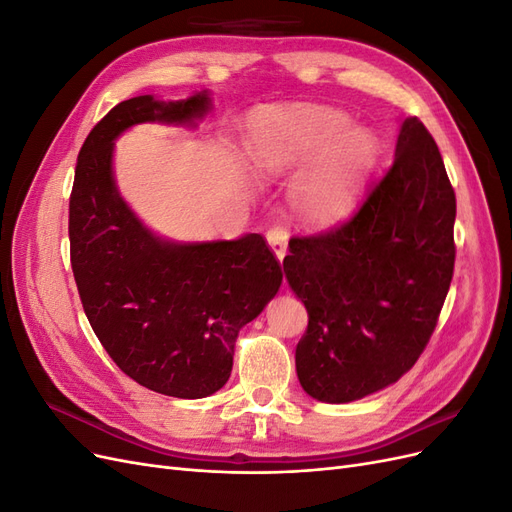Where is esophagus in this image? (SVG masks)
Returning a JSON list of instances; mask_svg holds the SVG:
<instances>
[{
  "label": "esophagus",
  "instance_id": "1",
  "mask_svg": "<svg viewBox=\"0 0 512 512\" xmlns=\"http://www.w3.org/2000/svg\"><path fill=\"white\" fill-rule=\"evenodd\" d=\"M267 241H269V245H271L273 254H275L277 258H280V260H284L286 250H288V232H286V228H282V226L269 228Z\"/></svg>",
  "mask_w": 512,
  "mask_h": 512
}]
</instances>
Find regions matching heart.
Returning a JSON list of instances; mask_svg holds the SVG:
<instances>
[{"mask_svg": "<svg viewBox=\"0 0 512 512\" xmlns=\"http://www.w3.org/2000/svg\"><path fill=\"white\" fill-rule=\"evenodd\" d=\"M245 156L262 175H280L314 160L297 181L292 205L307 222L342 218L359 198L378 158V138L324 106L271 108L250 119Z\"/></svg>", "mask_w": 512, "mask_h": 512, "instance_id": "obj_1", "label": "heart"}]
</instances>
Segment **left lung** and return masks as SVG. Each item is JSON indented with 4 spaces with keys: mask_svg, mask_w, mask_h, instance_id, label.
<instances>
[{
    "mask_svg": "<svg viewBox=\"0 0 512 512\" xmlns=\"http://www.w3.org/2000/svg\"><path fill=\"white\" fill-rule=\"evenodd\" d=\"M455 213L438 145L408 117L393 166L359 211L322 235L290 239L284 273L309 316L294 363L309 397L350 404L416 363L453 280Z\"/></svg>",
    "mask_w": 512,
    "mask_h": 512,
    "instance_id": "obj_1",
    "label": "left lung"
}]
</instances>
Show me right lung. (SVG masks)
Instances as JSON below:
<instances>
[{"label": "right lung", "mask_w": 512, "mask_h": 512, "mask_svg": "<svg viewBox=\"0 0 512 512\" xmlns=\"http://www.w3.org/2000/svg\"><path fill=\"white\" fill-rule=\"evenodd\" d=\"M209 111L207 89L119 102L85 138L70 194V260L91 329L123 374L181 399L228 382L237 335L280 290L282 269L256 232L194 243L156 235L121 198L113 153L138 123L196 128Z\"/></svg>", "instance_id": "right-lung-1"}]
</instances>
